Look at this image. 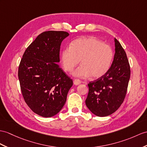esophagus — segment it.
Listing matches in <instances>:
<instances>
[{
  "mask_svg": "<svg viewBox=\"0 0 147 147\" xmlns=\"http://www.w3.org/2000/svg\"><path fill=\"white\" fill-rule=\"evenodd\" d=\"M74 84L76 85H78L81 84V81L79 79H75L74 80Z\"/></svg>",
  "mask_w": 147,
  "mask_h": 147,
  "instance_id": "34e87169",
  "label": "esophagus"
}]
</instances>
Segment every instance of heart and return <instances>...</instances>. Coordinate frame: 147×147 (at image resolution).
I'll list each match as a JSON object with an SVG mask.
<instances>
[{"label":"heart","mask_w":147,"mask_h":147,"mask_svg":"<svg viewBox=\"0 0 147 147\" xmlns=\"http://www.w3.org/2000/svg\"><path fill=\"white\" fill-rule=\"evenodd\" d=\"M113 53L109 45L95 37L80 38L64 47L60 54L63 69L71 71L80 62L82 65L73 72L80 78H94L103 77L109 71L112 62Z\"/></svg>","instance_id":"1"}]
</instances>
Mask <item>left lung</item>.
<instances>
[{
	"instance_id": "1",
	"label": "left lung",
	"mask_w": 147,
	"mask_h": 147,
	"mask_svg": "<svg viewBox=\"0 0 147 147\" xmlns=\"http://www.w3.org/2000/svg\"><path fill=\"white\" fill-rule=\"evenodd\" d=\"M113 62L103 77L88 84L89 91L85 104L94 115L106 117L119 108L127 94L130 67L125 51L115 38Z\"/></svg>"
}]
</instances>
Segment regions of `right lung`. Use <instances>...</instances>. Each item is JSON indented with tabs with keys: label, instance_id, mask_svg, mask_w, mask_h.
<instances>
[{
	"label": "right lung",
	"instance_id": "right-lung-1",
	"mask_svg": "<svg viewBox=\"0 0 147 147\" xmlns=\"http://www.w3.org/2000/svg\"><path fill=\"white\" fill-rule=\"evenodd\" d=\"M69 35L64 31L42 32L21 59L18 77L24 99L34 113L43 117H53L61 110L73 85L57 64L60 45Z\"/></svg>",
	"mask_w": 147,
	"mask_h": 147
}]
</instances>
